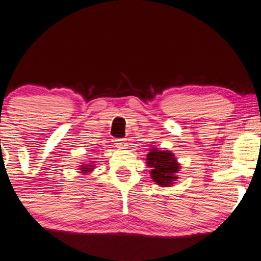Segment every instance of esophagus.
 <instances>
[{
    "instance_id": "esophagus-1",
    "label": "esophagus",
    "mask_w": 261,
    "mask_h": 261,
    "mask_svg": "<svg viewBox=\"0 0 261 261\" xmlns=\"http://www.w3.org/2000/svg\"><path fill=\"white\" fill-rule=\"evenodd\" d=\"M116 146H117L118 148H124L125 146H127L126 139H125V138H121V139H117V140H116Z\"/></svg>"
}]
</instances>
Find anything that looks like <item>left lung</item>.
I'll return each mask as SVG.
<instances>
[{
	"label": "left lung",
	"instance_id": "1",
	"mask_svg": "<svg viewBox=\"0 0 261 261\" xmlns=\"http://www.w3.org/2000/svg\"><path fill=\"white\" fill-rule=\"evenodd\" d=\"M147 165L152 168L151 176L153 180L162 187H168L175 180L179 169L178 163L173 153L169 151H159L156 148H152L147 154Z\"/></svg>",
	"mask_w": 261,
	"mask_h": 261
}]
</instances>
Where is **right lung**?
<instances>
[{
  "mask_svg": "<svg viewBox=\"0 0 261 261\" xmlns=\"http://www.w3.org/2000/svg\"><path fill=\"white\" fill-rule=\"evenodd\" d=\"M87 167H91V166L85 165V166H83V168H81V169L84 171V173H85V171H91L92 168H87Z\"/></svg>",
  "mask_w": 261,
  "mask_h": 261,
  "instance_id": "right-lung-1",
  "label": "right lung"
}]
</instances>
